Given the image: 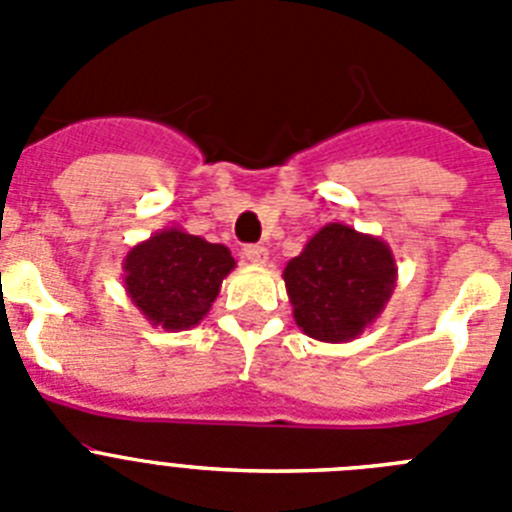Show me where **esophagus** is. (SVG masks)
Listing matches in <instances>:
<instances>
[{
    "mask_svg": "<svg viewBox=\"0 0 512 512\" xmlns=\"http://www.w3.org/2000/svg\"><path fill=\"white\" fill-rule=\"evenodd\" d=\"M243 256H246L251 264H266V259H269V248L261 246V243H248V246H243Z\"/></svg>",
    "mask_w": 512,
    "mask_h": 512,
    "instance_id": "1",
    "label": "esophagus"
}]
</instances>
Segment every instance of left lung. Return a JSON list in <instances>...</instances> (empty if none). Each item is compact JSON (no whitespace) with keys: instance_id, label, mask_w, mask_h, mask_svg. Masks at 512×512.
<instances>
[{"instance_id":"1","label":"left lung","mask_w":512,"mask_h":512,"mask_svg":"<svg viewBox=\"0 0 512 512\" xmlns=\"http://www.w3.org/2000/svg\"><path fill=\"white\" fill-rule=\"evenodd\" d=\"M395 271L379 238L341 223L325 225L284 269L297 325L328 343L359 336L390 300Z\"/></svg>"}]
</instances>
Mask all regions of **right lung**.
Wrapping results in <instances>:
<instances>
[{
  "mask_svg": "<svg viewBox=\"0 0 512 512\" xmlns=\"http://www.w3.org/2000/svg\"><path fill=\"white\" fill-rule=\"evenodd\" d=\"M233 266L225 246L171 228L128 253L125 287L153 325L184 330L205 318Z\"/></svg>",
  "mask_w": 512,
  "mask_h": 512,
  "instance_id": "obj_1",
  "label": "right lung"
}]
</instances>
